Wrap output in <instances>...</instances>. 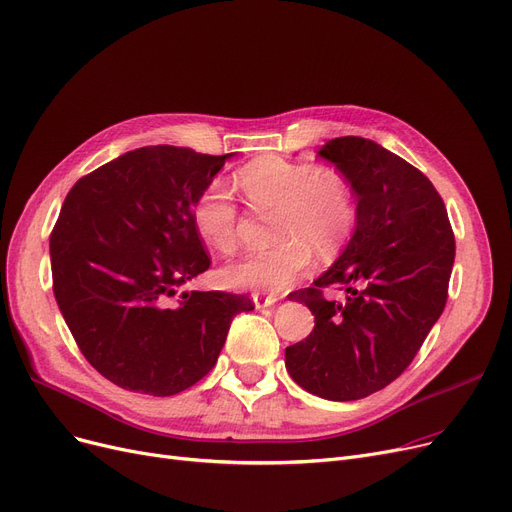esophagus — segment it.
<instances>
[{
	"instance_id": "1",
	"label": "esophagus",
	"mask_w": 512,
	"mask_h": 512,
	"mask_svg": "<svg viewBox=\"0 0 512 512\" xmlns=\"http://www.w3.org/2000/svg\"><path fill=\"white\" fill-rule=\"evenodd\" d=\"M278 301V297H274V295H253V303H255V307L257 309H263V307H272L274 303Z\"/></svg>"
}]
</instances>
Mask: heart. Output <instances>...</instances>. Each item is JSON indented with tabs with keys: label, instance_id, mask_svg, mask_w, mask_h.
<instances>
[{
	"label": "heart",
	"instance_id": "1",
	"mask_svg": "<svg viewBox=\"0 0 512 512\" xmlns=\"http://www.w3.org/2000/svg\"><path fill=\"white\" fill-rule=\"evenodd\" d=\"M251 207L278 211V247L247 253L221 270V282L236 291L284 293L314 268V247L328 255L341 249L355 226L349 182L328 167L263 157L238 173ZM238 207L230 190L213 182L192 205V226L219 253L238 242Z\"/></svg>",
	"mask_w": 512,
	"mask_h": 512
}]
</instances>
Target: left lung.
<instances>
[{
  "mask_svg": "<svg viewBox=\"0 0 512 512\" xmlns=\"http://www.w3.org/2000/svg\"><path fill=\"white\" fill-rule=\"evenodd\" d=\"M318 157L349 182L358 215L339 259L293 293L316 326L286 347L284 364L305 391L351 402L381 391L414 360L446 307L456 244L433 184L391 150L345 136ZM332 283L346 288L343 302L323 299Z\"/></svg>",
  "mask_w": 512,
  "mask_h": 512,
  "instance_id": "1",
  "label": "left lung"
}]
</instances>
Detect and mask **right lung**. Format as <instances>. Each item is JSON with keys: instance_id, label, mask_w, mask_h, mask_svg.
Listing matches in <instances>:
<instances>
[{"instance_id": "obj_1", "label": "right lung", "mask_w": 512, "mask_h": 512, "mask_svg": "<svg viewBox=\"0 0 512 512\" xmlns=\"http://www.w3.org/2000/svg\"><path fill=\"white\" fill-rule=\"evenodd\" d=\"M236 152L129 150L66 194L50 238L54 297L85 360L110 383L175 395L215 366L249 297L180 288L209 270L192 205Z\"/></svg>"}]
</instances>
